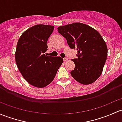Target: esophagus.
<instances>
[{"instance_id":"esophagus-1","label":"esophagus","mask_w":122,"mask_h":122,"mask_svg":"<svg viewBox=\"0 0 122 122\" xmlns=\"http://www.w3.org/2000/svg\"><path fill=\"white\" fill-rule=\"evenodd\" d=\"M67 60H68L67 58H63V61H67Z\"/></svg>"}]
</instances>
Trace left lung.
<instances>
[{
    "instance_id": "left-lung-1",
    "label": "left lung",
    "mask_w": 122,
    "mask_h": 122,
    "mask_svg": "<svg viewBox=\"0 0 122 122\" xmlns=\"http://www.w3.org/2000/svg\"><path fill=\"white\" fill-rule=\"evenodd\" d=\"M57 29L66 38L70 48L78 51L77 58L71 60L75 64L72 76L82 84L94 82L101 76L107 56V46L102 37L95 29L81 23L60 26Z\"/></svg>"
}]
</instances>
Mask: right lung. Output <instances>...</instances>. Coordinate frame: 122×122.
Masks as SVG:
<instances>
[{"label":"right lung","mask_w":122,"mask_h":122,"mask_svg":"<svg viewBox=\"0 0 122 122\" xmlns=\"http://www.w3.org/2000/svg\"><path fill=\"white\" fill-rule=\"evenodd\" d=\"M54 28L50 25H35L25 31L17 42L15 60L18 69L26 81L37 88L50 84L63 62L60 57L44 54Z\"/></svg>","instance_id":"obj_1"}]
</instances>
